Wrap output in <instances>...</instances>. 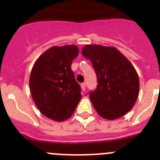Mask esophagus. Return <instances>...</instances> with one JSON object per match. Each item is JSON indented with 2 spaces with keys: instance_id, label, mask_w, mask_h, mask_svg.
Segmentation results:
<instances>
[{
  "instance_id": "1",
  "label": "esophagus",
  "mask_w": 160,
  "mask_h": 160,
  "mask_svg": "<svg viewBox=\"0 0 160 160\" xmlns=\"http://www.w3.org/2000/svg\"><path fill=\"white\" fill-rule=\"evenodd\" d=\"M86 87H87V85H86V83H85V82L82 83L81 88H82V90H83V91H85V90H86Z\"/></svg>"
}]
</instances>
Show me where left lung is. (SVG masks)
I'll return each mask as SVG.
<instances>
[{
  "instance_id": "8db88e82",
  "label": "left lung",
  "mask_w": 160,
  "mask_h": 160,
  "mask_svg": "<svg viewBox=\"0 0 160 160\" xmlns=\"http://www.w3.org/2000/svg\"><path fill=\"white\" fill-rule=\"evenodd\" d=\"M82 53L92 63L97 75V88L90 98L98 114L113 120L132 109L139 91V80L135 67L116 48L87 45Z\"/></svg>"
}]
</instances>
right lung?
Returning a JSON list of instances; mask_svg holds the SVG:
<instances>
[{
  "mask_svg": "<svg viewBox=\"0 0 160 160\" xmlns=\"http://www.w3.org/2000/svg\"><path fill=\"white\" fill-rule=\"evenodd\" d=\"M78 52L74 45L53 46L38 58L31 70L32 99L45 116L57 122L70 118L82 98L71 70Z\"/></svg>",
  "mask_w": 160,
  "mask_h": 160,
  "instance_id": "right-lung-1",
  "label": "right lung"
}]
</instances>
